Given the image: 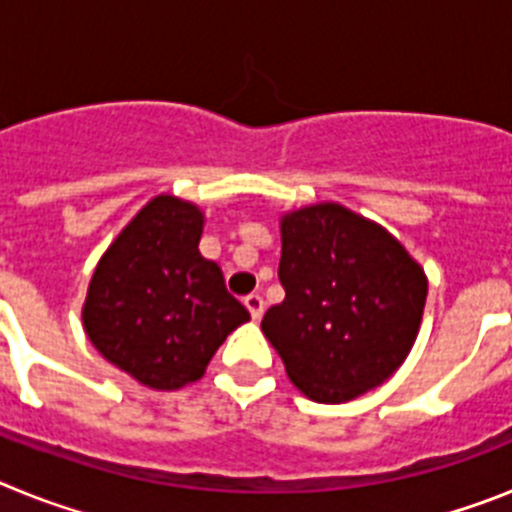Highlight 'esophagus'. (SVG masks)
I'll use <instances>...</instances> for the list:
<instances>
[{
  "label": "esophagus",
  "mask_w": 512,
  "mask_h": 512,
  "mask_svg": "<svg viewBox=\"0 0 512 512\" xmlns=\"http://www.w3.org/2000/svg\"><path fill=\"white\" fill-rule=\"evenodd\" d=\"M243 305L248 307V312H251L253 320H261V315H264V297H261V295H246V297H243Z\"/></svg>",
  "instance_id": "34e87169"
}]
</instances>
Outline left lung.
Returning a JSON list of instances; mask_svg holds the SVG:
<instances>
[{
    "label": "left lung",
    "mask_w": 512,
    "mask_h": 512,
    "mask_svg": "<svg viewBox=\"0 0 512 512\" xmlns=\"http://www.w3.org/2000/svg\"><path fill=\"white\" fill-rule=\"evenodd\" d=\"M284 300L261 330L287 377L315 402H348L397 372L413 348L428 282L377 223L341 205L282 217Z\"/></svg>",
    "instance_id": "obj_1"
}]
</instances>
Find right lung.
Wrapping results in <instances>:
<instances>
[{"label":"right lung","mask_w":512,"mask_h":512,"mask_svg":"<svg viewBox=\"0 0 512 512\" xmlns=\"http://www.w3.org/2000/svg\"><path fill=\"white\" fill-rule=\"evenodd\" d=\"M205 217L161 194L115 238L89 282L84 328L104 359L153 390L197 382L246 307L202 259Z\"/></svg>","instance_id":"1"}]
</instances>
